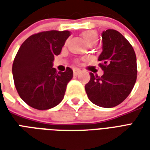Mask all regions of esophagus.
Returning <instances> with one entry per match:
<instances>
[{"label": "esophagus", "instance_id": "1", "mask_svg": "<svg viewBox=\"0 0 150 150\" xmlns=\"http://www.w3.org/2000/svg\"><path fill=\"white\" fill-rule=\"evenodd\" d=\"M80 72H81V70H80V69L75 68L73 70V74H74V75H78Z\"/></svg>", "mask_w": 150, "mask_h": 150}]
</instances>
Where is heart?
Segmentation results:
<instances>
[{
    "label": "heart",
    "instance_id": "obj_1",
    "mask_svg": "<svg viewBox=\"0 0 150 150\" xmlns=\"http://www.w3.org/2000/svg\"><path fill=\"white\" fill-rule=\"evenodd\" d=\"M82 37L83 38V41L88 45L90 44H95L97 42V34L96 31L88 30L82 33Z\"/></svg>",
    "mask_w": 150,
    "mask_h": 150
}]
</instances>
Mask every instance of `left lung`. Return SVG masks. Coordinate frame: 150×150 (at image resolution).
I'll return each instance as SVG.
<instances>
[{
  "mask_svg": "<svg viewBox=\"0 0 150 150\" xmlns=\"http://www.w3.org/2000/svg\"><path fill=\"white\" fill-rule=\"evenodd\" d=\"M103 51L98 60L104 71L101 77L90 73L85 85L88 99L100 107L113 108L129 96L137 75V57L132 45L118 31L102 33Z\"/></svg>",
  "mask_w": 150,
  "mask_h": 150,
  "instance_id": "obj_1",
  "label": "left lung"
}]
</instances>
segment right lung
Listing matches in <instances>:
<instances>
[{
	"mask_svg": "<svg viewBox=\"0 0 150 150\" xmlns=\"http://www.w3.org/2000/svg\"><path fill=\"white\" fill-rule=\"evenodd\" d=\"M70 35L68 30L43 31L30 36L20 46L12 71L18 95L29 106L46 110L62 100L73 71L67 67L58 72L52 65Z\"/></svg>",
	"mask_w": 150,
	"mask_h": 150,
	"instance_id": "add662e5",
	"label": "right lung"
}]
</instances>
